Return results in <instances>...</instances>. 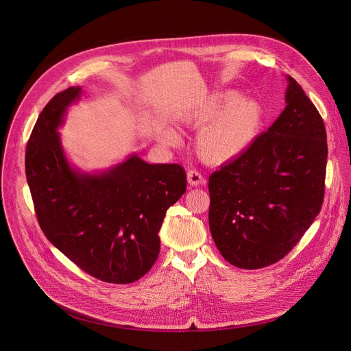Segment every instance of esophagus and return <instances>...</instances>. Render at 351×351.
Wrapping results in <instances>:
<instances>
[{"instance_id":"34e87169","label":"esophagus","mask_w":351,"mask_h":351,"mask_svg":"<svg viewBox=\"0 0 351 351\" xmlns=\"http://www.w3.org/2000/svg\"><path fill=\"white\" fill-rule=\"evenodd\" d=\"M187 182L190 186H199L204 183V178L197 169H191L187 172Z\"/></svg>"}]
</instances>
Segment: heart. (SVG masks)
<instances>
[{
	"instance_id": "heart-1",
	"label": "heart",
	"mask_w": 351,
	"mask_h": 351,
	"mask_svg": "<svg viewBox=\"0 0 351 351\" xmlns=\"http://www.w3.org/2000/svg\"><path fill=\"white\" fill-rule=\"evenodd\" d=\"M265 112L261 103L252 97H241L236 90L211 97L187 117V123L206 128L195 137L198 157L210 165H222L240 157L261 133ZM161 137L175 141L172 130L165 129Z\"/></svg>"
}]
</instances>
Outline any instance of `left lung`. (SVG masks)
<instances>
[{
	"mask_svg": "<svg viewBox=\"0 0 351 351\" xmlns=\"http://www.w3.org/2000/svg\"><path fill=\"white\" fill-rule=\"evenodd\" d=\"M286 107L245 153L208 179L210 230L222 257L243 269L291 252L321 211L328 160L324 119L287 76Z\"/></svg>",
	"mask_w": 351,
	"mask_h": 351,
	"instance_id": "8db88e82",
	"label": "left lung"
}]
</instances>
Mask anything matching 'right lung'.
Wrapping results in <instances>:
<instances>
[{
  "instance_id": "obj_1",
  "label": "right lung",
  "mask_w": 351,
  "mask_h": 351,
  "mask_svg": "<svg viewBox=\"0 0 351 351\" xmlns=\"http://www.w3.org/2000/svg\"><path fill=\"white\" fill-rule=\"evenodd\" d=\"M79 94L80 87L56 94L29 137L25 167L34 211L45 237L86 274L132 283L158 258V232L186 191V172L137 156L101 175L73 171L57 129Z\"/></svg>"
}]
</instances>
